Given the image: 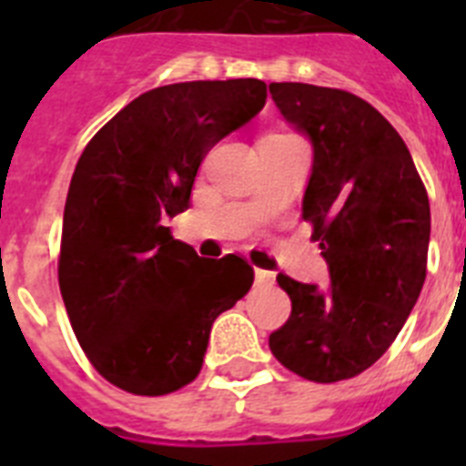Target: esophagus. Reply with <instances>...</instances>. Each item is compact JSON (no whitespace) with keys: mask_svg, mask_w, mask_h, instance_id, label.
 <instances>
[{"mask_svg":"<svg viewBox=\"0 0 466 466\" xmlns=\"http://www.w3.org/2000/svg\"><path fill=\"white\" fill-rule=\"evenodd\" d=\"M254 282H257L258 287H270V284L275 282V275L270 273V270L257 268V270H254Z\"/></svg>","mask_w":466,"mask_h":466,"instance_id":"esophagus-1","label":"esophagus"}]
</instances>
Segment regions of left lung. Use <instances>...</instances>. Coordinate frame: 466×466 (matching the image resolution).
<instances>
[{
	"mask_svg": "<svg viewBox=\"0 0 466 466\" xmlns=\"http://www.w3.org/2000/svg\"><path fill=\"white\" fill-rule=\"evenodd\" d=\"M270 95L312 144L303 219L331 284L279 273L291 315L268 345L296 376L339 382L376 364L413 310L427 275L430 198L409 147L366 100L310 84H270Z\"/></svg>",
	"mask_w": 466,
	"mask_h": 466,
	"instance_id": "1",
	"label": "left lung"
}]
</instances>
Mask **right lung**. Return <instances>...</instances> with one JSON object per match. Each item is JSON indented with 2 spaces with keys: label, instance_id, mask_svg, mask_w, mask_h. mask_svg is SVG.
Returning a JSON list of instances; mask_svg holds the SVG:
<instances>
[{
  "label": "right lung",
  "instance_id": "1",
  "mask_svg": "<svg viewBox=\"0 0 466 466\" xmlns=\"http://www.w3.org/2000/svg\"><path fill=\"white\" fill-rule=\"evenodd\" d=\"M258 79L147 90L81 154L69 184L57 279L76 340L111 385L160 397L200 373L214 319L249 291L236 254L200 258L166 217L191 203L214 144L266 105Z\"/></svg>",
  "mask_w": 466,
  "mask_h": 466
}]
</instances>
